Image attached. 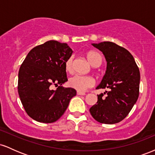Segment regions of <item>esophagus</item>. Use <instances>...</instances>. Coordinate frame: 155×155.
<instances>
[{
  "mask_svg": "<svg viewBox=\"0 0 155 155\" xmlns=\"http://www.w3.org/2000/svg\"><path fill=\"white\" fill-rule=\"evenodd\" d=\"M76 94H77V95H85V93H84V92H83L77 91V92H76Z\"/></svg>",
  "mask_w": 155,
  "mask_h": 155,
  "instance_id": "obj_1",
  "label": "esophagus"
}]
</instances>
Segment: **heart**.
<instances>
[{
  "instance_id": "heart-1",
  "label": "heart",
  "mask_w": 155,
  "mask_h": 155,
  "mask_svg": "<svg viewBox=\"0 0 155 155\" xmlns=\"http://www.w3.org/2000/svg\"><path fill=\"white\" fill-rule=\"evenodd\" d=\"M87 58L92 66L97 67L102 63V57L97 51H89L87 53ZM73 62H74V55H71L65 60V69L67 72H73V70H74ZM68 84L71 87L75 89L78 91L83 92L95 85V79L90 76L76 74L68 79Z\"/></svg>"
}]
</instances>
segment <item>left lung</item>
Listing matches in <instances>:
<instances>
[{
    "instance_id": "left-lung-1",
    "label": "left lung",
    "mask_w": 155,
    "mask_h": 155,
    "mask_svg": "<svg viewBox=\"0 0 155 155\" xmlns=\"http://www.w3.org/2000/svg\"><path fill=\"white\" fill-rule=\"evenodd\" d=\"M92 45L102 51L107 61L106 74L96 89L108 90L97 95V104L90 112L100 123H118L127 116L138 100L139 68L133 55L115 43L104 41Z\"/></svg>"
}]
</instances>
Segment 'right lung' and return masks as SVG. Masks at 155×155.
Instances as JSON below:
<instances>
[{"label":"right lung","mask_w":155,"mask_h":155,"mask_svg":"<svg viewBox=\"0 0 155 155\" xmlns=\"http://www.w3.org/2000/svg\"><path fill=\"white\" fill-rule=\"evenodd\" d=\"M72 52L67 44L48 41L32 49L19 68V98L28 116L37 122H56L76 95L74 88L61 86L68 81L65 62ZM53 85H59L56 91Z\"/></svg>","instance_id":"1"}]
</instances>
